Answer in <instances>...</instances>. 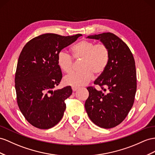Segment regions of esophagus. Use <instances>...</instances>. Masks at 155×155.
Instances as JSON below:
<instances>
[{"label":"esophagus","instance_id":"obj_1","mask_svg":"<svg viewBox=\"0 0 155 155\" xmlns=\"http://www.w3.org/2000/svg\"><path fill=\"white\" fill-rule=\"evenodd\" d=\"M78 89V88H77V87H74V86L72 87V90H73V92H75V91H77Z\"/></svg>","mask_w":155,"mask_h":155}]
</instances>
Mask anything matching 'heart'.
<instances>
[{
  "label": "heart",
  "instance_id": "b5f03b06",
  "mask_svg": "<svg viewBox=\"0 0 155 155\" xmlns=\"http://www.w3.org/2000/svg\"><path fill=\"white\" fill-rule=\"evenodd\" d=\"M71 55L61 51L57 61L63 72L70 73L74 67V59H80L81 70L73 72L64 78L65 84L80 87L87 84L94 77L104 73L110 60V50L104 43H95L88 40H81L71 47Z\"/></svg>",
  "mask_w": 155,
  "mask_h": 155
}]
</instances>
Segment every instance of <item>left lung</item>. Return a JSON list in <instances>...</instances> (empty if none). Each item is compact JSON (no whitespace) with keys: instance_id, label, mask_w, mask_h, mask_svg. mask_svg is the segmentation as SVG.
<instances>
[{"instance_id":"8db88e82","label":"left lung","mask_w":155,"mask_h":155,"mask_svg":"<svg viewBox=\"0 0 155 155\" xmlns=\"http://www.w3.org/2000/svg\"><path fill=\"white\" fill-rule=\"evenodd\" d=\"M88 38L100 40L108 46L110 60L104 73L94 81L101 90L95 86L87 88L89 96L85 109L95 124L111 128L124 120L134 103L137 90L135 60L126 44L113 33L90 35Z\"/></svg>"}]
</instances>
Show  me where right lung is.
I'll use <instances>...</instances> for the list:
<instances>
[{
	"label": "right lung",
	"instance_id": "add662e5",
	"mask_svg": "<svg viewBox=\"0 0 155 155\" xmlns=\"http://www.w3.org/2000/svg\"><path fill=\"white\" fill-rule=\"evenodd\" d=\"M82 35L61 36L46 33L27 42L19 54L15 74V88L19 110L31 125L52 128L61 120L71 86L53 90L62 78L58 54Z\"/></svg>",
	"mask_w": 155,
	"mask_h": 155
}]
</instances>
